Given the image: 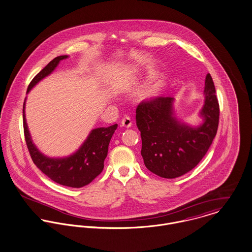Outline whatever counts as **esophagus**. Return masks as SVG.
Masks as SVG:
<instances>
[{
    "label": "esophagus",
    "instance_id": "34e87169",
    "mask_svg": "<svg viewBox=\"0 0 252 252\" xmlns=\"http://www.w3.org/2000/svg\"><path fill=\"white\" fill-rule=\"evenodd\" d=\"M121 124L123 127H126V128H129L132 126V119L129 117V116H125L124 118H122L121 120Z\"/></svg>",
    "mask_w": 252,
    "mask_h": 252
}]
</instances>
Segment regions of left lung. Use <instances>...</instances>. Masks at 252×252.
<instances>
[{
  "mask_svg": "<svg viewBox=\"0 0 252 252\" xmlns=\"http://www.w3.org/2000/svg\"><path fill=\"white\" fill-rule=\"evenodd\" d=\"M204 123L191 128L173 116L172 97L157 96L141 101L136 120L141 136V156L147 169L162 178H176L203 159L216 137L220 105L210 74L205 79Z\"/></svg>",
  "mask_w": 252,
  "mask_h": 252,
  "instance_id": "8db88e82",
  "label": "left lung"
}]
</instances>
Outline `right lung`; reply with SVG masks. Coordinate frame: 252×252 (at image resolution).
I'll return each instance as SVG.
<instances>
[{
    "mask_svg": "<svg viewBox=\"0 0 252 252\" xmlns=\"http://www.w3.org/2000/svg\"><path fill=\"white\" fill-rule=\"evenodd\" d=\"M66 58L67 56H60L51 61L32 80L27 92L56 68L62 60ZM23 126L25 140L33 163L54 182L71 188L85 187L92 183L102 172L104 160L108 155L110 140L117 128V124H115L107 128L94 129L75 154L63 159H51L42 155L32 141L25 118V103Z\"/></svg>",
    "mask_w": 252,
    "mask_h": 252,
    "instance_id": "add662e5",
    "label": "right lung"
}]
</instances>
